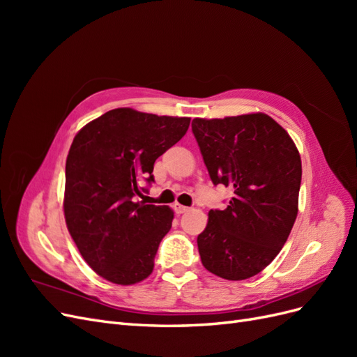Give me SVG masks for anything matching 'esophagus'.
I'll return each mask as SVG.
<instances>
[{"instance_id":"34e87169","label":"esophagus","mask_w":357,"mask_h":357,"mask_svg":"<svg viewBox=\"0 0 357 357\" xmlns=\"http://www.w3.org/2000/svg\"><path fill=\"white\" fill-rule=\"evenodd\" d=\"M172 208H174L176 214H183V213H186V211L189 210L188 207H185V205H181V204H178V202H176L174 205H172Z\"/></svg>"}]
</instances>
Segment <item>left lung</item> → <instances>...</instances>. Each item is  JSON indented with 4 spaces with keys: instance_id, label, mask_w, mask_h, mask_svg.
Wrapping results in <instances>:
<instances>
[{
    "instance_id": "obj_1",
    "label": "left lung",
    "mask_w": 357,
    "mask_h": 357,
    "mask_svg": "<svg viewBox=\"0 0 357 357\" xmlns=\"http://www.w3.org/2000/svg\"><path fill=\"white\" fill-rule=\"evenodd\" d=\"M215 186L234 189L225 210H210L198 235L201 262L226 280L250 278L282 250L298 215L302 165L294 139L264 113L193 119Z\"/></svg>"
}]
</instances>
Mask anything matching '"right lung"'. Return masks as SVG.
Returning a JSON list of instances; mask_svg holds the SVG:
<instances>
[{"label":"right lung","mask_w":357,"mask_h":357,"mask_svg":"<svg viewBox=\"0 0 357 357\" xmlns=\"http://www.w3.org/2000/svg\"><path fill=\"white\" fill-rule=\"evenodd\" d=\"M189 117L114 109L83 126L66 164L63 214L80 255L116 284H135L153 271L159 243L171 229L168 205L137 201L155 160L180 142Z\"/></svg>","instance_id":"right-lung-1"}]
</instances>
